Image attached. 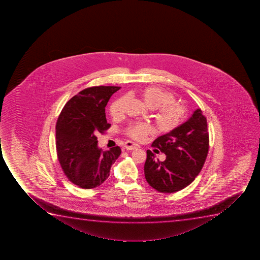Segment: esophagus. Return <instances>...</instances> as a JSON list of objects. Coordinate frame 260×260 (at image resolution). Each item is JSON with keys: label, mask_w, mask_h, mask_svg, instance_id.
<instances>
[{"label": "esophagus", "mask_w": 260, "mask_h": 260, "mask_svg": "<svg viewBox=\"0 0 260 260\" xmlns=\"http://www.w3.org/2000/svg\"><path fill=\"white\" fill-rule=\"evenodd\" d=\"M124 148H125L126 150H136V149L139 148V145L135 144L132 141H127V142H125V144H124Z\"/></svg>", "instance_id": "obj_1"}]
</instances>
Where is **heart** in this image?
Returning a JSON list of instances; mask_svg holds the SVG:
<instances>
[{"label": "heart", "instance_id": "heart-1", "mask_svg": "<svg viewBox=\"0 0 260 260\" xmlns=\"http://www.w3.org/2000/svg\"><path fill=\"white\" fill-rule=\"evenodd\" d=\"M141 98L147 107L156 110L154 121L156 128L162 132H172L184 121L186 108L175 102V96L156 86L147 87L141 91ZM126 98H117L110 104V115L116 119L122 116L125 107ZM150 126L144 122H133L126 129V134L135 140L142 141L150 132Z\"/></svg>", "mask_w": 260, "mask_h": 260}]
</instances>
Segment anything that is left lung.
<instances>
[{
  "label": "left lung",
  "instance_id": "1",
  "mask_svg": "<svg viewBox=\"0 0 260 260\" xmlns=\"http://www.w3.org/2000/svg\"><path fill=\"white\" fill-rule=\"evenodd\" d=\"M152 146L166 155L159 161L147 150L144 176L147 183L159 192L174 193L195 180L205 165L209 150L207 120L201 110L167 134L156 138Z\"/></svg>",
  "mask_w": 260,
  "mask_h": 260
}]
</instances>
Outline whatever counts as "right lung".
<instances>
[{
  "instance_id": "obj_1",
  "label": "right lung",
  "mask_w": 260,
  "mask_h": 260,
  "mask_svg": "<svg viewBox=\"0 0 260 260\" xmlns=\"http://www.w3.org/2000/svg\"><path fill=\"white\" fill-rule=\"evenodd\" d=\"M119 89L116 86H95L83 89L65 104L56 122L59 162L69 180L82 189L101 185L121 154L119 146L104 151L99 149L95 137L110 128L105 107Z\"/></svg>"
}]
</instances>
